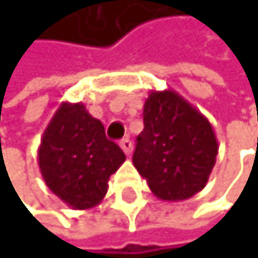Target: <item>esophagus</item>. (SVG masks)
<instances>
[{
    "label": "esophagus",
    "mask_w": 258,
    "mask_h": 258,
    "mask_svg": "<svg viewBox=\"0 0 258 258\" xmlns=\"http://www.w3.org/2000/svg\"><path fill=\"white\" fill-rule=\"evenodd\" d=\"M119 145H121V149H122V152L127 155V157H131V153H132V150H134V145H132V142H131V139H122L121 142H119Z\"/></svg>",
    "instance_id": "esophagus-1"
}]
</instances>
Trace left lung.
Instances as JSON below:
<instances>
[{
	"label": "left lung",
	"mask_w": 258,
	"mask_h": 258,
	"mask_svg": "<svg viewBox=\"0 0 258 258\" xmlns=\"http://www.w3.org/2000/svg\"><path fill=\"white\" fill-rule=\"evenodd\" d=\"M218 155L210 121L179 93L152 90L132 161L155 196L181 202L200 192Z\"/></svg>",
	"instance_id": "8db88e82"
}]
</instances>
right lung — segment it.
Segmentation results:
<instances>
[{"label":"right lung","mask_w":258,"mask_h":258,"mask_svg":"<svg viewBox=\"0 0 258 258\" xmlns=\"http://www.w3.org/2000/svg\"><path fill=\"white\" fill-rule=\"evenodd\" d=\"M124 160V152L106 139L103 124L84 103H61L38 147L45 184L74 210H87L103 200L109 176Z\"/></svg>","instance_id":"obj_1"}]
</instances>
